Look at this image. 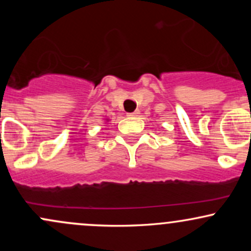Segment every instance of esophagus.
<instances>
[{
    "label": "esophagus",
    "instance_id": "1",
    "mask_svg": "<svg viewBox=\"0 0 251 251\" xmlns=\"http://www.w3.org/2000/svg\"><path fill=\"white\" fill-rule=\"evenodd\" d=\"M127 116H128L129 118H135V117H138V116H139V111L132 112V113H128Z\"/></svg>",
    "mask_w": 251,
    "mask_h": 251
}]
</instances>
